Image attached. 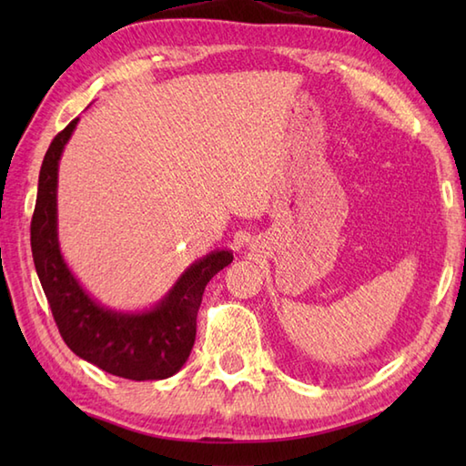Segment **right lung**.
<instances>
[{
	"label": "right lung",
	"mask_w": 466,
	"mask_h": 466,
	"mask_svg": "<svg viewBox=\"0 0 466 466\" xmlns=\"http://www.w3.org/2000/svg\"><path fill=\"white\" fill-rule=\"evenodd\" d=\"M80 117L59 132L44 156L32 216V254L57 330L69 350L127 380H162L182 369L196 340L206 284L234 260L216 250L194 262L154 309L114 312L97 304L69 272L57 242V164Z\"/></svg>",
	"instance_id": "right-lung-1"
}]
</instances>
